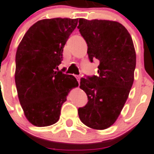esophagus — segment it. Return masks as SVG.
I'll use <instances>...</instances> for the list:
<instances>
[{"label": "esophagus", "mask_w": 154, "mask_h": 154, "mask_svg": "<svg viewBox=\"0 0 154 154\" xmlns=\"http://www.w3.org/2000/svg\"><path fill=\"white\" fill-rule=\"evenodd\" d=\"M75 77H76V78H77V81H78L79 84H80V76L77 75V76H75Z\"/></svg>", "instance_id": "esophagus-1"}]
</instances>
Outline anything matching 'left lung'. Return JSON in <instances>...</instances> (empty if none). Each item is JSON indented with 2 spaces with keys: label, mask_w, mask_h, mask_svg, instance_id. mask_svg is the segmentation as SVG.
Returning <instances> with one entry per match:
<instances>
[{
  "label": "left lung",
  "mask_w": 154,
  "mask_h": 154,
  "mask_svg": "<svg viewBox=\"0 0 154 154\" xmlns=\"http://www.w3.org/2000/svg\"><path fill=\"white\" fill-rule=\"evenodd\" d=\"M77 28L87 44L90 62L100 61L97 75L80 79L88 102L78 109L79 118L85 125L103 130L114 124L128 97L135 50L130 33L116 21L80 19Z\"/></svg>",
  "instance_id": "left-lung-1"
}]
</instances>
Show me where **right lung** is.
<instances>
[{
    "label": "right lung",
    "mask_w": 154,
    "mask_h": 154,
    "mask_svg": "<svg viewBox=\"0 0 154 154\" xmlns=\"http://www.w3.org/2000/svg\"><path fill=\"white\" fill-rule=\"evenodd\" d=\"M78 19H45L26 32L16 54L15 83L26 118L37 127L58 121L70 90L78 86L73 75L58 70L63 48Z\"/></svg>",
    "instance_id": "obj_1"
}]
</instances>
